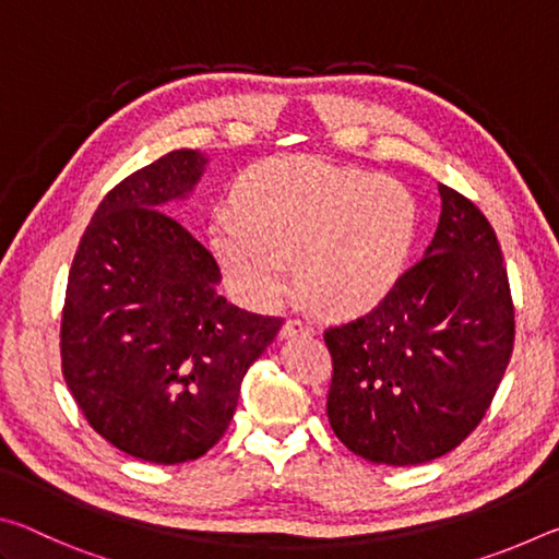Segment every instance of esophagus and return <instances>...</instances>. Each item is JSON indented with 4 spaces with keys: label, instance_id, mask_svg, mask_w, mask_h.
<instances>
[{
    "label": "esophagus",
    "instance_id": "esophagus-1",
    "mask_svg": "<svg viewBox=\"0 0 559 559\" xmlns=\"http://www.w3.org/2000/svg\"><path fill=\"white\" fill-rule=\"evenodd\" d=\"M313 333V325L306 323V320L300 318H290L283 323L281 328V337H293V335H310Z\"/></svg>",
    "mask_w": 559,
    "mask_h": 559
}]
</instances>
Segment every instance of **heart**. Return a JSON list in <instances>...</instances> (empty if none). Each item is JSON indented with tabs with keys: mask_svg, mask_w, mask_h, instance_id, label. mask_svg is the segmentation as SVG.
<instances>
[{
	"mask_svg": "<svg viewBox=\"0 0 559 559\" xmlns=\"http://www.w3.org/2000/svg\"><path fill=\"white\" fill-rule=\"evenodd\" d=\"M419 231V206L402 182L316 157H278L241 177L234 210L212 224L226 281L253 306L298 286L330 316H362L390 296Z\"/></svg>",
	"mask_w": 559,
	"mask_h": 559,
	"instance_id": "1",
	"label": "heart"
}]
</instances>
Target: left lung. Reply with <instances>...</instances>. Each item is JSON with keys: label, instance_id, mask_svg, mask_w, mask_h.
Segmentation results:
<instances>
[{"label": "left lung", "instance_id": "obj_1", "mask_svg": "<svg viewBox=\"0 0 559 559\" xmlns=\"http://www.w3.org/2000/svg\"><path fill=\"white\" fill-rule=\"evenodd\" d=\"M437 234L394 290L328 328V419L372 463L416 466L459 447L484 419L513 355L515 310L493 226L439 185Z\"/></svg>", "mask_w": 559, "mask_h": 559}]
</instances>
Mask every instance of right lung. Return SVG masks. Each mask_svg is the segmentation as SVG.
Segmentation results:
<instances>
[{
  "label": "right lung",
  "mask_w": 559,
  "mask_h": 559,
  "mask_svg": "<svg viewBox=\"0 0 559 559\" xmlns=\"http://www.w3.org/2000/svg\"><path fill=\"white\" fill-rule=\"evenodd\" d=\"M210 159L173 150L103 197L75 251L61 367L88 424L128 456H204L234 419L243 374L281 330L216 293L222 271L165 212Z\"/></svg>",
  "instance_id": "add662e5"
}]
</instances>
